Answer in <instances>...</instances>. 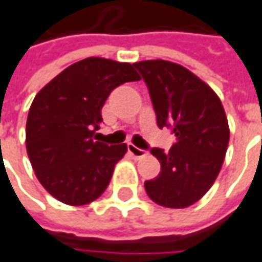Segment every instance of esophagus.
Returning <instances> with one entry per match:
<instances>
[{
	"mask_svg": "<svg viewBox=\"0 0 262 262\" xmlns=\"http://www.w3.org/2000/svg\"><path fill=\"white\" fill-rule=\"evenodd\" d=\"M128 152H129L134 158H137V159H140L147 155V152H146V150H143V149H140V147L134 146L133 143H128Z\"/></svg>",
	"mask_w": 262,
	"mask_h": 262,
	"instance_id": "obj_1",
	"label": "esophagus"
}]
</instances>
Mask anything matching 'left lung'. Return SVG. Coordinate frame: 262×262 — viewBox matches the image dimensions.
Here are the masks:
<instances>
[{
	"label": "left lung",
	"mask_w": 262,
	"mask_h": 262,
	"mask_svg": "<svg viewBox=\"0 0 262 262\" xmlns=\"http://www.w3.org/2000/svg\"><path fill=\"white\" fill-rule=\"evenodd\" d=\"M147 84L159 128L170 126L176 143L168 152L154 147L161 173L144 182L159 206L183 209L212 188L230 141L225 110L216 92L188 68L162 59L134 64Z\"/></svg>",
	"instance_id": "1"
}]
</instances>
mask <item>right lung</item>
Returning <instances> with one entry per match:
<instances>
[{
  "label": "right lung",
  "instance_id": "right-lung-1",
  "mask_svg": "<svg viewBox=\"0 0 262 262\" xmlns=\"http://www.w3.org/2000/svg\"><path fill=\"white\" fill-rule=\"evenodd\" d=\"M140 76L129 62L86 58L67 67L35 95L27 119V152L43 188L68 206L105 191L126 144L97 141L110 92Z\"/></svg>",
  "mask_w": 262,
  "mask_h": 262
}]
</instances>
